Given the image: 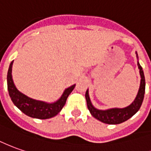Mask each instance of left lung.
<instances>
[{
    "label": "left lung",
    "mask_w": 151,
    "mask_h": 151,
    "mask_svg": "<svg viewBox=\"0 0 151 151\" xmlns=\"http://www.w3.org/2000/svg\"><path fill=\"white\" fill-rule=\"evenodd\" d=\"M138 68L140 69V85L138 94L136 96L135 101L132 102L130 106H128L125 108H112L109 110L101 111L96 109L91 103L90 98L88 96V91L87 90L85 97L87 101V105L88 108L90 113L92 114L93 117H95L100 122L106 124H120L127 121L129 118H131L133 115H135L140 108V106L142 104V101L144 99L145 90V80L144 72L142 70V68L140 65V63H137Z\"/></svg>",
    "instance_id": "1"
}]
</instances>
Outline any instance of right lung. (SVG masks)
Returning <instances> with one entry per match:
<instances>
[{
	"label": "right lung",
	"mask_w": 151,
	"mask_h": 151,
	"mask_svg": "<svg viewBox=\"0 0 151 151\" xmlns=\"http://www.w3.org/2000/svg\"><path fill=\"white\" fill-rule=\"evenodd\" d=\"M12 64L13 61L10 64L7 73V88L13 103L23 113L33 118L49 119L58 114L62 110L63 106L65 105L68 97L73 90L75 84L66 89L60 99L54 103H46L44 101H36L25 96L24 94L19 92L15 88L11 75Z\"/></svg>",
	"instance_id": "right-lung-1"
}]
</instances>
